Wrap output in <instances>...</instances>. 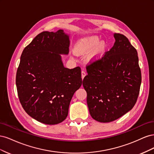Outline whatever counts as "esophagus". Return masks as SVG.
<instances>
[{
	"label": "esophagus",
	"instance_id": "34e87169",
	"mask_svg": "<svg viewBox=\"0 0 154 154\" xmlns=\"http://www.w3.org/2000/svg\"><path fill=\"white\" fill-rule=\"evenodd\" d=\"M85 76H86V72H85V71H82V79L84 78V77H85Z\"/></svg>",
	"mask_w": 154,
	"mask_h": 154
}]
</instances>
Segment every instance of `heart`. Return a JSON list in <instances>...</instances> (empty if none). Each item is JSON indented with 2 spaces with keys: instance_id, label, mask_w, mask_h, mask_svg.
<instances>
[{
  "instance_id": "b5f03b06",
  "label": "heart",
  "mask_w": 154,
  "mask_h": 154,
  "mask_svg": "<svg viewBox=\"0 0 154 154\" xmlns=\"http://www.w3.org/2000/svg\"><path fill=\"white\" fill-rule=\"evenodd\" d=\"M99 37L96 36H92L83 38L76 44L75 52L78 54H86L90 52L96 47L91 56V58L94 60L98 58L103 53L106 47L104 42L101 41L99 42Z\"/></svg>"
}]
</instances>
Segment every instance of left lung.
I'll list each match as a JSON object with an SVG mask.
<instances>
[{"instance_id": "8db88e82", "label": "left lung", "mask_w": 154, "mask_h": 154, "mask_svg": "<svg viewBox=\"0 0 154 154\" xmlns=\"http://www.w3.org/2000/svg\"><path fill=\"white\" fill-rule=\"evenodd\" d=\"M114 36L113 47L88 65L83 80L90 114L101 123L113 122L131 110L141 83L136 49L125 35Z\"/></svg>"}]
</instances>
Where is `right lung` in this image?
Wrapping results in <instances>:
<instances>
[{"mask_svg": "<svg viewBox=\"0 0 154 154\" xmlns=\"http://www.w3.org/2000/svg\"><path fill=\"white\" fill-rule=\"evenodd\" d=\"M69 36L62 29L40 32L21 54L16 75L20 103L26 112L47 125L62 122L72 97L82 85L81 69H69L61 55L69 53Z\"/></svg>", "mask_w": 154, "mask_h": 154, "instance_id": "obj_1", "label": "right lung"}]
</instances>
